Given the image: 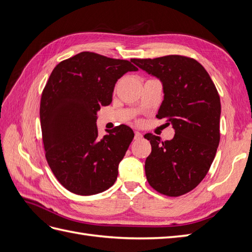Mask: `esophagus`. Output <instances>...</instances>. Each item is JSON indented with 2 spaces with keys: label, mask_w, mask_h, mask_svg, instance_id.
<instances>
[{
  "label": "esophagus",
  "mask_w": 252,
  "mask_h": 252,
  "mask_svg": "<svg viewBox=\"0 0 252 252\" xmlns=\"http://www.w3.org/2000/svg\"><path fill=\"white\" fill-rule=\"evenodd\" d=\"M143 138V134L139 131H135L134 133V140H141Z\"/></svg>",
  "instance_id": "34e87169"
}]
</instances>
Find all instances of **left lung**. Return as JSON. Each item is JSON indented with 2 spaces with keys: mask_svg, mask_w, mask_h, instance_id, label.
Listing matches in <instances>:
<instances>
[{
  "mask_svg": "<svg viewBox=\"0 0 252 252\" xmlns=\"http://www.w3.org/2000/svg\"><path fill=\"white\" fill-rule=\"evenodd\" d=\"M162 83L164 100L157 118L168 119L170 141L147 133L151 154L145 162L150 186L179 196L191 191L207 174L220 143V101L208 72L197 61L182 56L132 59Z\"/></svg>",
  "mask_w": 252,
  "mask_h": 252,
  "instance_id": "obj_1",
  "label": "left lung"
}]
</instances>
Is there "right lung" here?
Here are the masks:
<instances>
[{
  "label": "right lung",
  "mask_w": 252,
  "mask_h": 252,
  "mask_svg": "<svg viewBox=\"0 0 252 252\" xmlns=\"http://www.w3.org/2000/svg\"><path fill=\"white\" fill-rule=\"evenodd\" d=\"M139 69L126 60L84 51L59 63L40 106L45 156L53 174L79 195L105 191L116 182L134 133L126 125L98 138L96 114L112 101L116 83Z\"/></svg>",
  "instance_id": "add662e5"
}]
</instances>
